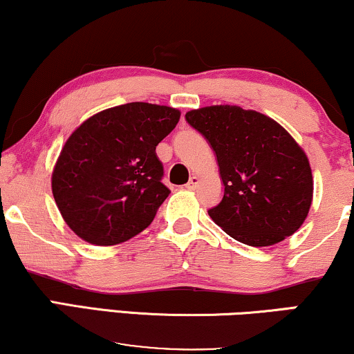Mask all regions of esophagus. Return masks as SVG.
I'll return each mask as SVG.
<instances>
[{"mask_svg": "<svg viewBox=\"0 0 354 354\" xmlns=\"http://www.w3.org/2000/svg\"><path fill=\"white\" fill-rule=\"evenodd\" d=\"M198 184V178L197 176H191V179H189V183L186 184V189H189V191H192V189H196Z\"/></svg>", "mask_w": 354, "mask_h": 354, "instance_id": "esophagus-1", "label": "esophagus"}]
</instances>
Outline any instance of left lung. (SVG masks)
Wrapping results in <instances>:
<instances>
[{"label": "left lung", "instance_id": "1", "mask_svg": "<svg viewBox=\"0 0 354 354\" xmlns=\"http://www.w3.org/2000/svg\"><path fill=\"white\" fill-rule=\"evenodd\" d=\"M216 153L225 196L208 215L236 241L270 247L297 232L313 202L308 156L282 125L239 106L186 113Z\"/></svg>", "mask_w": 354, "mask_h": 354}]
</instances>
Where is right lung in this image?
I'll list each match as a JSON object with an SVG mask.
<instances>
[{
    "label": "right lung",
    "mask_w": 354,
    "mask_h": 354,
    "mask_svg": "<svg viewBox=\"0 0 354 354\" xmlns=\"http://www.w3.org/2000/svg\"><path fill=\"white\" fill-rule=\"evenodd\" d=\"M181 112L128 102L94 113L73 131L51 176L54 201L67 226L93 245H117L151 225L170 194L156 147Z\"/></svg>",
    "instance_id": "obj_1"
}]
</instances>
